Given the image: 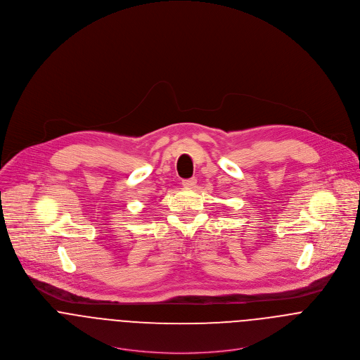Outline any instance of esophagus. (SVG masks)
<instances>
[{"instance_id":"esophagus-1","label":"esophagus","mask_w":360,"mask_h":360,"mask_svg":"<svg viewBox=\"0 0 360 360\" xmlns=\"http://www.w3.org/2000/svg\"><path fill=\"white\" fill-rule=\"evenodd\" d=\"M181 184L186 187V188H193V187H195V184H197V179H186V180H183L181 181Z\"/></svg>"}]
</instances>
